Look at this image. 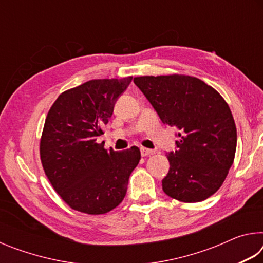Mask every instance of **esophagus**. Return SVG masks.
Instances as JSON below:
<instances>
[{
	"mask_svg": "<svg viewBox=\"0 0 263 263\" xmlns=\"http://www.w3.org/2000/svg\"><path fill=\"white\" fill-rule=\"evenodd\" d=\"M140 153L142 157H147V155H151L154 153L153 149H149V148H145V147H141L140 148Z\"/></svg>",
	"mask_w": 263,
	"mask_h": 263,
	"instance_id": "obj_1",
	"label": "esophagus"
}]
</instances>
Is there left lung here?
Wrapping results in <instances>:
<instances>
[{
  "label": "left lung",
  "mask_w": 263,
  "mask_h": 263,
  "mask_svg": "<svg viewBox=\"0 0 263 263\" xmlns=\"http://www.w3.org/2000/svg\"><path fill=\"white\" fill-rule=\"evenodd\" d=\"M133 82L162 123L180 130L177 149L167 154L164 194L184 203L209 198L234 160L237 128L230 106L216 89L189 75L139 77Z\"/></svg>",
  "instance_id": "obj_1"
}]
</instances>
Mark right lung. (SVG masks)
Instances as JSON below:
<instances>
[{
	"label": "right lung",
	"mask_w": 263,
	"mask_h": 263,
	"mask_svg": "<svg viewBox=\"0 0 263 263\" xmlns=\"http://www.w3.org/2000/svg\"><path fill=\"white\" fill-rule=\"evenodd\" d=\"M132 77L90 80L59 95L48 111L41 139L44 172L58 195L88 215H103L125 197L128 177L140 160L136 146L106 151L97 137Z\"/></svg>",
	"instance_id": "1"
}]
</instances>
